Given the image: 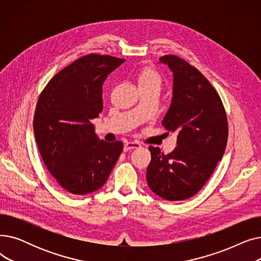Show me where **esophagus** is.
<instances>
[{
  "instance_id": "esophagus-1",
  "label": "esophagus",
  "mask_w": 261,
  "mask_h": 261,
  "mask_svg": "<svg viewBox=\"0 0 261 261\" xmlns=\"http://www.w3.org/2000/svg\"><path fill=\"white\" fill-rule=\"evenodd\" d=\"M141 144L136 143V142H127L125 145H123V151H128V150L131 149H136V148H140Z\"/></svg>"
}]
</instances>
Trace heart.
I'll return each mask as SVG.
<instances>
[{
    "label": "heart",
    "mask_w": 261,
    "mask_h": 261,
    "mask_svg": "<svg viewBox=\"0 0 261 261\" xmlns=\"http://www.w3.org/2000/svg\"><path fill=\"white\" fill-rule=\"evenodd\" d=\"M139 86H145V85H154L160 86L161 84V77L156 71L153 68L145 67L139 74Z\"/></svg>",
    "instance_id": "1"
}]
</instances>
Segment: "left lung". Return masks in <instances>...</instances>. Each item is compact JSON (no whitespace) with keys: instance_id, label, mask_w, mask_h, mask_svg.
I'll use <instances>...</instances> for the list:
<instances>
[{"instance_id":"1","label":"left lung","mask_w":261,"mask_h":261,"mask_svg":"<svg viewBox=\"0 0 261 261\" xmlns=\"http://www.w3.org/2000/svg\"><path fill=\"white\" fill-rule=\"evenodd\" d=\"M172 72V98L162 125L176 132V148L169 154L149 147L151 162L147 183L155 195L181 201L196 195L221 161L228 136L223 103L196 67L167 55L160 58Z\"/></svg>"}]
</instances>
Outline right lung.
I'll return each instance as SVG.
<instances>
[{"label": "right lung", "instance_id": "obj_1", "mask_svg": "<svg viewBox=\"0 0 261 261\" xmlns=\"http://www.w3.org/2000/svg\"><path fill=\"white\" fill-rule=\"evenodd\" d=\"M123 59L88 55L55 75L41 93L34 131L42 160L61 187L87 195L107 182L122 143L100 141L92 123L102 111V84Z\"/></svg>", "mask_w": 261, "mask_h": 261}]
</instances>
